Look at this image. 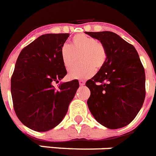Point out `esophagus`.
Returning <instances> with one entry per match:
<instances>
[{"label": "esophagus", "mask_w": 156, "mask_h": 156, "mask_svg": "<svg viewBox=\"0 0 156 156\" xmlns=\"http://www.w3.org/2000/svg\"><path fill=\"white\" fill-rule=\"evenodd\" d=\"M85 80H82V79H81V80H79V84H80V86H84L85 85Z\"/></svg>", "instance_id": "esophagus-1"}]
</instances>
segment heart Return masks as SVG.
Returning <instances> with one entry per match:
<instances>
[{"label":"heart","instance_id":"1","mask_svg":"<svg viewBox=\"0 0 156 156\" xmlns=\"http://www.w3.org/2000/svg\"><path fill=\"white\" fill-rule=\"evenodd\" d=\"M80 58L81 64L73 67L69 72L71 78H87L93 75L96 69H101L107 58L104 45L97 39L84 34L74 35L69 44L61 49V58L66 69L74 66Z\"/></svg>","mask_w":156,"mask_h":156}]
</instances>
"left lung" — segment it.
Segmentation results:
<instances>
[{"instance_id": "8db88e82", "label": "left lung", "mask_w": 156, "mask_h": 156, "mask_svg": "<svg viewBox=\"0 0 156 156\" xmlns=\"http://www.w3.org/2000/svg\"><path fill=\"white\" fill-rule=\"evenodd\" d=\"M86 34L99 40L107 54L104 66L86 82L90 90L88 107L102 126L123 127L136 117L146 95L145 71L138 52L113 32Z\"/></svg>"}]
</instances>
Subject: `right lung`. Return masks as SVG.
Listing matches in <instances>:
<instances>
[{
	"label": "right lung",
	"instance_id": "obj_1",
	"mask_svg": "<svg viewBox=\"0 0 156 156\" xmlns=\"http://www.w3.org/2000/svg\"><path fill=\"white\" fill-rule=\"evenodd\" d=\"M69 34L41 35L19 54L11 78L15 113L36 131H47L62 122L79 87L77 79L54 87L67 74L61 49Z\"/></svg>",
	"mask_w": 156,
	"mask_h": 156
}]
</instances>
